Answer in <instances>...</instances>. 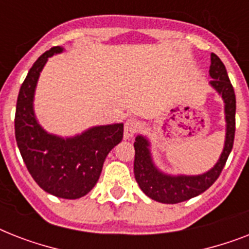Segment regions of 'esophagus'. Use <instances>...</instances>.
<instances>
[{
  "instance_id": "1",
  "label": "esophagus",
  "mask_w": 249,
  "mask_h": 249,
  "mask_svg": "<svg viewBox=\"0 0 249 249\" xmlns=\"http://www.w3.org/2000/svg\"><path fill=\"white\" fill-rule=\"evenodd\" d=\"M138 128H140L138 121L134 120V119H129V120L125 123V126H124L125 140H130V138H133V137L136 136V133L138 132Z\"/></svg>"
}]
</instances>
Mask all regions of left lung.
Here are the masks:
<instances>
[{"mask_svg":"<svg viewBox=\"0 0 249 249\" xmlns=\"http://www.w3.org/2000/svg\"><path fill=\"white\" fill-rule=\"evenodd\" d=\"M209 85L224 101L225 141L217 163L201 174H170L156 165L152 158L151 141L138 134L134 141V176L141 190L152 200L176 204L200 195L216 182L232 150L235 136V93L224 63L216 54H211Z\"/></svg>","mask_w":249,"mask_h":249,"instance_id":"1","label":"left lung"}]
</instances>
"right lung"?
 <instances>
[{"label":"right lung","mask_w":249,"mask_h":249,"mask_svg":"<svg viewBox=\"0 0 249 249\" xmlns=\"http://www.w3.org/2000/svg\"><path fill=\"white\" fill-rule=\"evenodd\" d=\"M64 52L55 46L33 63L21 84L15 112V138L37 185L62 199L85 196L99 179L108 152L123 140L124 124L94 125L75 136L49 133L35 112V94L49 58Z\"/></svg>","instance_id":"obj_1"}]
</instances>
